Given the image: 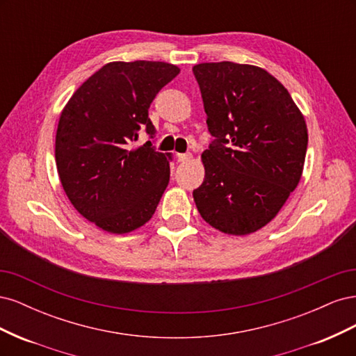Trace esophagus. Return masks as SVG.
Returning <instances> with one entry per match:
<instances>
[{"instance_id":"1","label":"esophagus","mask_w":356,"mask_h":356,"mask_svg":"<svg viewBox=\"0 0 356 356\" xmlns=\"http://www.w3.org/2000/svg\"><path fill=\"white\" fill-rule=\"evenodd\" d=\"M177 159H178V161H182V163H184V161H188L191 159V154L190 153H178Z\"/></svg>"}]
</instances>
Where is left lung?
<instances>
[{"label": "left lung", "instance_id": "obj_1", "mask_svg": "<svg viewBox=\"0 0 356 356\" xmlns=\"http://www.w3.org/2000/svg\"><path fill=\"white\" fill-rule=\"evenodd\" d=\"M208 131L204 179L193 190L197 211L227 234L270 222L303 172L307 127L291 95L267 71L234 62L193 67Z\"/></svg>", "mask_w": 356, "mask_h": 356}]
</instances>
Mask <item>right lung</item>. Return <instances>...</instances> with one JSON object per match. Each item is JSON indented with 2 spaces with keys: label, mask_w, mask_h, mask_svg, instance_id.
<instances>
[{
  "label": "right lung",
  "mask_w": 356,
  "mask_h": 356,
  "mask_svg": "<svg viewBox=\"0 0 356 356\" xmlns=\"http://www.w3.org/2000/svg\"><path fill=\"white\" fill-rule=\"evenodd\" d=\"M179 74L166 62H111L75 90L63 108L55 157L68 199L86 220L123 234L144 225L169 184L170 154L138 134L156 136L148 108Z\"/></svg>",
  "instance_id": "1"
}]
</instances>
